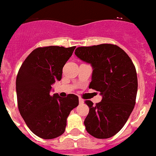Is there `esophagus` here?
I'll return each instance as SVG.
<instances>
[{"label": "esophagus", "mask_w": 156, "mask_h": 156, "mask_svg": "<svg viewBox=\"0 0 156 156\" xmlns=\"http://www.w3.org/2000/svg\"><path fill=\"white\" fill-rule=\"evenodd\" d=\"M79 102H80V104H83V103L84 102V100L82 98H79Z\"/></svg>", "instance_id": "1"}]
</instances>
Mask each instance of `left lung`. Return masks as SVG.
<instances>
[{
	"label": "left lung",
	"instance_id": "1",
	"mask_svg": "<svg viewBox=\"0 0 156 156\" xmlns=\"http://www.w3.org/2000/svg\"><path fill=\"white\" fill-rule=\"evenodd\" d=\"M75 55L91 65L89 88L102 96L96 105L85 101L90 108L84 120L87 131L96 138H109L122 129L134 108L137 91L134 66L124 51L109 44L80 47Z\"/></svg>",
	"mask_w": 156,
	"mask_h": 156
}]
</instances>
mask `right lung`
<instances>
[{"instance_id":"add662e5","label":"right lung","mask_w":156,"mask_h":156,"mask_svg":"<svg viewBox=\"0 0 156 156\" xmlns=\"http://www.w3.org/2000/svg\"><path fill=\"white\" fill-rule=\"evenodd\" d=\"M76 47L38 48L23 62L16 78L18 106L34 134L53 139L65 132L70 112L79 105L76 95L52 94V85L61 80L63 66Z\"/></svg>"}]
</instances>
